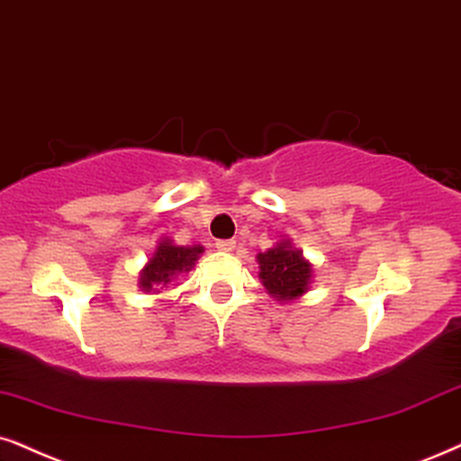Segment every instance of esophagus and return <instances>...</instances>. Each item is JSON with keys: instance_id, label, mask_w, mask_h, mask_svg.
Instances as JSON below:
<instances>
[{"instance_id": "obj_1", "label": "esophagus", "mask_w": 461, "mask_h": 461, "mask_svg": "<svg viewBox=\"0 0 461 461\" xmlns=\"http://www.w3.org/2000/svg\"><path fill=\"white\" fill-rule=\"evenodd\" d=\"M217 249L221 253H231L236 249V240H217Z\"/></svg>"}]
</instances>
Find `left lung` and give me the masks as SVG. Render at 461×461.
<instances>
[{
  "mask_svg": "<svg viewBox=\"0 0 461 461\" xmlns=\"http://www.w3.org/2000/svg\"><path fill=\"white\" fill-rule=\"evenodd\" d=\"M259 281L266 294L281 304L300 300L311 289L312 264L294 247L291 238H283L272 249L258 253Z\"/></svg>",
  "mask_w": 461,
  "mask_h": 461,
  "instance_id": "8db88e82",
  "label": "left lung"
}]
</instances>
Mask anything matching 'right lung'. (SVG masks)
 <instances>
[{
	"label": "right lung",
	"mask_w": 461,
	"mask_h": 461,
	"mask_svg": "<svg viewBox=\"0 0 461 461\" xmlns=\"http://www.w3.org/2000/svg\"><path fill=\"white\" fill-rule=\"evenodd\" d=\"M203 253L202 244L183 247L170 238H161L157 242L153 258H149L138 276V287L144 294H161L167 285H172L178 276L194 270L195 261Z\"/></svg>",
	"instance_id": "right-lung-1"
}]
</instances>
